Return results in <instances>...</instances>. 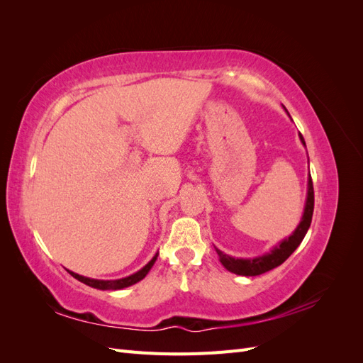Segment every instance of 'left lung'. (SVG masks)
Masks as SVG:
<instances>
[{"mask_svg":"<svg viewBox=\"0 0 363 363\" xmlns=\"http://www.w3.org/2000/svg\"><path fill=\"white\" fill-rule=\"evenodd\" d=\"M300 139L303 144L306 145L304 138L300 133ZM313 204H315V194H313V183L312 177H309V191H307V201H306V208H304V215L300 225L296 227L294 235H291L288 239H284L280 245H277L268 255L256 257V259H235L224 255L223 251L216 250L219 260H221L223 265L230 271L235 272L238 276H259V274L267 272L272 268H276L286 260L292 252L296 250L301 244V240L304 239L307 230L311 227L312 223V215H313Z\"/></svg>","mask_w":363,"mask_h":363,"instance_id":"left-lung-1","label":"left lung"}]
</instances>
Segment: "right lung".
I'll use <instances>...</instances> for the list:
<instances>
[{
    "instance_id": "obj_1",
    "label": "right lung",
    "mask_w": 363,
    "mask_h": 363,
    "mask_svg": "<svg viewBox=\"0 0 363 363\" xmlns=\"http://www.w3.org/2000/svg\"><path fill=\"white\" fill-rule=\"evenodd\" d=\"M157 259V255L152 257L147 265L142 268L140 271H138L136 274H133V276L130 277H125V279H121V280H94V279H87V277H83V276H79V274H75L72 271H68L71 276L77 280H80L82 283L87 284V286H92V288H96V289H112V291H116V289H123V288H127V286H131V284H135L138 281H140L142 279H144L148 271L151 269V267L155 265V262Z\"/></svg>"
}]
</instances>
